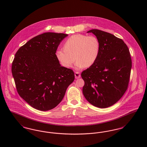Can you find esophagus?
<instances>
[{
    "mask_svg": "<svg viewBox=\"0 0 147 147\" xmlns=\"http://www.w3.org/2000/svg\"><path fill=\"white\" fill-rule=\"evenodd\" d=\"M74 75H75V78H76V79H78V78H79L80 77V73L78 72V71H76Z\"/></svg>",
    "mask_w": 147,
    "mask_h": 147,
    "instance_id": "esophagus-1",
    "label": "esophagus"
}]
</instances>
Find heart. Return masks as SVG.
Masks as SVG:
<instances>
[{
	"label": "heart",
	"mask_w": 147,
	"mask_h": 147,
	"mask_svg": "<svg viewBox=\"0 0 147 147\" xmlns=\"http://www.w3.org/2000/svg\"><path fill=\"white\" fill-rule=\"evenodd\" d=\"M64 49H58L56 58L65 68H69L76 61L77 69L88 68L95 62L100 50V43L94 36L72 35L63 43Z\"/></svg>",
	"instance_id": "1"
}]
</instances>
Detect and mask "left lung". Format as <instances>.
<instances>
[{"label":"left lung","mask_w":147,"mask_h":147,"mask_svg":"<svg viewBox=\"0 0 147 147\" xmlns=\"http://www.w3.org/2000/svg\"><path fill=\"white\" fill-rule=\"evenodd\" d=\"M100 43L98 58L82 71L83 93L87 101L96 107L106 108L116 103L128 86L132 60L124 41L105 31L92 29Z\"/></svg>","instance_id":"obj_1"}]
</instances>
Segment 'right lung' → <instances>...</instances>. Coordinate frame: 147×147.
Segmentation results:
<instances>
[{"label": "right lung", "instance_id": "right-lung-1", "mask_svg": "<svg viewBox=\"0 0 147 147\" xmlns=\"http://www.w3.org/2000/svg\"><path fill=\"white\" fill-rule=\"evenodd\" d=\"M67 36L43 33L31 38L15 53L11 72L16 90L37 110L55 108L74 80L73 70L61 66L55 55L59 45Z\"/></svg>", "mask_w": 147, "mask_h": 147}]
</instances>
